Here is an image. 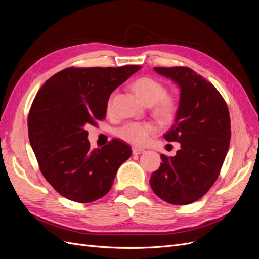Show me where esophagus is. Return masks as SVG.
Masks as SVG:
<instances>
[{"label": "esophagus", "instance_id": "esophagus-1", "mask_svg": "<svg viewBox=\"0 0 259 259\" xmlns=\"http://www.w3.org/2000/svg\"><path fill=\"white\" fill-rule=\"evenodd\" d=\"M145 152V150L144 149H140V148H133V154H135V155H138V154H142V153H144Z\"/></svg>", "mask_w": 259, "mask_h": 259}]
</instances>
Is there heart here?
Wrapping results in <instances>:
<instances>
[{
  "instance_id": "heart-1",
  "label": "heart",
  "mask_w": 259,
  "mask_h": 259,
  "mask_svg": "<svg viewBox=\"0 0 259 259\" xmlns=\"http://www.w3.org/2000/svg\"><path fill=\"white\" fill-rule=\"evenodd\" d=\"M132 90L145 104L152 105L153 114L161 121H168L176 111V98L171 94L165 93V86L159 80L151 76H140L131 85ZM111 107V100L108 108ZM156 132V126L150 122H130L124 124L116 131L122 139L135 145L144 146L152 134Z\"/></svg>"
}]
</instances>
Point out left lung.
<instances>
[{"label": "left lung", "instance_id": "left-lung-1", "mask_svg": "<svg viewBox=\"0 0 259 259\" xmlns=\"http://www.w3.org/2000/svg\"><path fill=\"white\" fill-rule=\"evenodd\" d=\"M180 88L175 123L164 134L180 144L175 156L161 154L162 163L150 177L159 198L174 205L198 201L221 173L231 138L228 106L215 86L188 67H155Z\"/></svg>", "mask_w": 259, "mask_h": 259}]
</instances>
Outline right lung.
Wrapping results in <instances>:
<instances>
[{
    "label": "right lung",
    "mask_w": 259,
    "mask_h": 259,
    "mask_svg": "<svg viewBox=\"0 0 259 259\" xmlns=\"http://www.w3.org/2000/svg\"><path fill=\"white\" fill-rule=\"evenodd\" d=\"M140 68L70 67L37 92L28 115L29 140L41 173L62 197L90 203L111 189L132 148L112 139L91 150L85 127L105 119L111 93Z\"/></svg>",
    "instance_id": "right-lung-1"
}]
</instances>
